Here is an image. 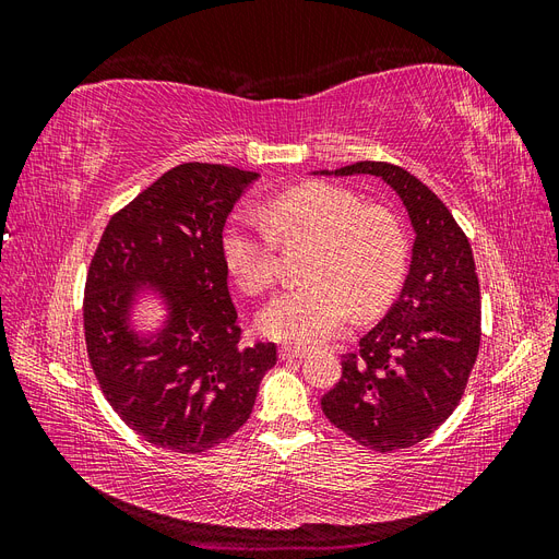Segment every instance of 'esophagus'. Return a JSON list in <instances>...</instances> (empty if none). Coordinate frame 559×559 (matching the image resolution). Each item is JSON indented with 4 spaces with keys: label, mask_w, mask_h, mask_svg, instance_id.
<instances>
[{
    "label": "esophagus",
    "mask_w": 559,
    "mask_h": 559,
    "mask_svg": "<svg viewBox=\"0 0 559 559\" xmlns=\"http://www.w3.org/2000/svg\"><path fill=\"white\" fill-rule=\"evenodd\" d=\"M302 357H306V349H302V347H292V345L280 347V359H282V361L302 359Z\"/></svg>",
    "instance_id": "1"
}]
</instances>
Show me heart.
I'll return each mask as SVG.
<instances>
[{
	"label": "heart",
	"mask_w": 559,
	"mask_h": 559,
	"mask_svg": "<svg viewBox=\"0 0 559 559\" xmlns=\"http://www.w3.org/2000/svg\"><path fill=\"white\" fill-rule=\"evenodd\" d=\"M312 240L306 280L265 306L259 326L275 341L312 347L386 306L403 280L405 238L396 218L343 186L310 181L267 198L257 214H235L222 233L228 273L245 292L277 282L280 242Z\"/></svg>",
	"instance_id": "b5f03b06"
}]
</instances>
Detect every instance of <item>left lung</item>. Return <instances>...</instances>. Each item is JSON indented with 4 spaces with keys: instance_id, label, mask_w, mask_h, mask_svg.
<instances>
[{
    "instance_id": "obj_1",
    "label": "left lung",
    "mask_w": 559,
    "mask_h": 559,
    "mask_svg": "<svg viewBox=\"0 0 559 559\" xmlns=\"http://www.w3.org/2000/svg\"><path fill=\"white\" fill-rule=\"evenodd\" d=\"M321 175H373L408 210L413 261L401 296L321 399L331 425L392 452L425 441L460 405L480 347V286L464 230L429 186L392 163L364 160Z\"/></svg>"
}]
</instances>
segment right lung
Masks as SVG:
<instances>
[{"mask_svg":"<svg viewBox=\"0 0 559 559\" xmlns=\"http://www.w3.org/2000/svg\"><path fill=\"white\" fill-rule=\"evenodd\" d=\"M257 173L183 163L165 173L103 233L86 277L83 329L109 405L151 445L200 454L251 415L275 343H240L222 233ZM151 285L168 319L154 336L129 329L136 294Z\"/></svg>","mask_w":559,"mask_h":559,"instance_id":"1","label":"right lung"}]
</instances>
